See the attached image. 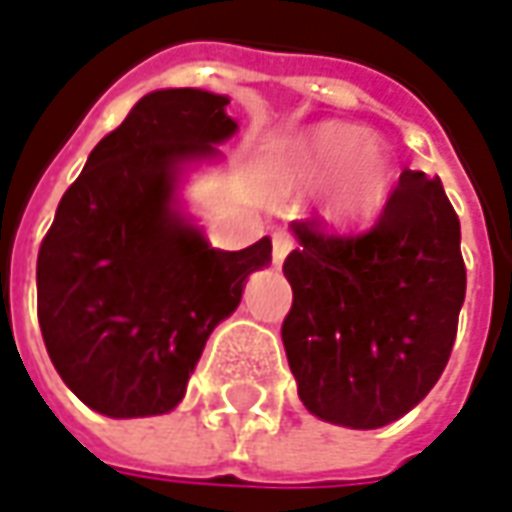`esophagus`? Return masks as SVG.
<instances>
[{"label": "esophagus", "mask_w": 512, "mask_h": 512, "mask_svg": "<svg viewBox=\"0 0 512 512\" xmlns=\"http://www.w3.org/2000/svg\"><path fill=\"white\" fill-rule=\"evenodd\" d=\"M293 248H296V236H293V233L284 231V228L273 231V264H276V267L287 259V253Z\"/></svg>", "instance_id": "esophagus-1"}]
</instances>
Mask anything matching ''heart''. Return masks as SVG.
<instances>
[{
    "mask_svg": "<svg viewBox=\"0 0 512 512\" xmlns=\"http://www.w3.org/2000/svg\"><path fill=\"white\" fill-rule=\"evenodd\" d=\"M281 174L298 191L329 180L327 214L338 222H355L383 205L392 163L377 140H363L360 126L329 120L290 140L281 157Z\"/></svg>",
    "mask_w": 512,
    "mask_h": 512,
    "instance_id": "obj_1",
    "label": "heart"
}]
</instances>
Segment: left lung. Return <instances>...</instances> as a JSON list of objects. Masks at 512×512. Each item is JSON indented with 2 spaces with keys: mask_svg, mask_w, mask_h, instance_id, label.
I'll return each mask as SVG.
<instances>
[{
  "mask_svg": "<svg viewBox=\"0 0 512 512\" xmlns=\"http://www.w3.org/2000/svg\"><path fill=\"white\" fill-rule=\"evenodd\" d=\"M281 341L310 414L346 428L400 420L440 380L465 301L459 216L440 177L403 171L369 231L293 222Z\"/></svg>",
  "mask_w": 512,
  "mask_h": 512,
  "instance_id": "8db88e82",
  "label": "left lung"
}]
</instances>
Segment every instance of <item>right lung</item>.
<instances>
[{
    "mask_svg": "<svg viewBox=\"0 0 512 512\" xmlns=\"http://www.w3.org/2000/svg\"><path fill=\"white\" fill-rule=\"evenodd\" d=\"M225 95L157 89L92 149L64 191L36 262L39 327L72 394L106 417L166 414L183 400L208 335L228 318L264 236L216 250L174 208L183 163L236 132Z\"/></svg>",
    "mask_w": 512,
    "mask_h": 512,
    "instance_id": "1",
    "label": "right lung"
}]
</instances>
